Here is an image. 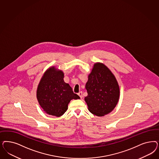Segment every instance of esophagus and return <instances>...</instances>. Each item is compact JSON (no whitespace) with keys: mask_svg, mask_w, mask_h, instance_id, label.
I'll return each instance as SVG.
<instances>
[{"mask_svg":"<svg viewBox=\"0 0 159 159\" xmlns=\"http://www.w3.org/2000/svg\"><path fill=\"white\" fill-rule=\"evenodd\" d=\"M78 95H79V97H80V98H81V99H82V97H83V95H82V91H81V92H79V93H78Z\"/></svg>","mask_w":159,"mask_h":159,"instance_id":"34e87169","label":"esophagus"}]
</instances>
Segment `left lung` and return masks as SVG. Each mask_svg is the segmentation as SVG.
I'll return each mask as SVG.
<instances>
[{
    "instance_id": "obj_1",
    "label": "left lung",
    "mask_w": 159,
    "mask_h": 159,
    "mask_svg": "<svg viewBox=\"0 0 159 159\" xmlns=\"http://www.w3.org/2000/svg\"><path fill=\"white\" fill-rule=\"evenodd\" d=\"M85 88L88 95L85 101L92 114L102 116L116 107L120 93L119 85L113 74L104 64H94Z\"/></svg>"
}]
</instances>
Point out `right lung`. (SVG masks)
Returning a JSON list of instances; mask_svg holds the SVG:
<instances>
[{"label":"right lung","instance_id":"1","mask_svg":"<svg viewBox=\"0 0 159 159\" xmlns=\"http://www.w3.org/2000/svg\"><path fill=\"white\" fill-rule=\"evenodd\" d=\"M37 98L47 113L57 117L66 112L71 99H80L70 85L64 82L63 72L54 67L47 70L41 78L37 87Z\"/></svg>","mask_w":159,"mask_h":159}]
</instances>
